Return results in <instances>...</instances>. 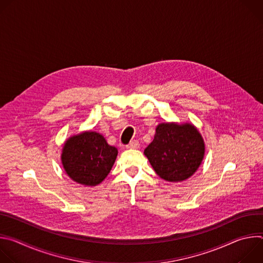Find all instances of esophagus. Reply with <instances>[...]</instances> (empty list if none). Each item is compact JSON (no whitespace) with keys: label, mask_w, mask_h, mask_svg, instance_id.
<instances>
[{"label":"esophagus","mask_w":263,"mask_h":263,"mask_svg":"<svg viewBox=\"0 0 263 263\" xmlns=\"http://www.w3.org/2000/svg\"><path fill=\"white\" fill-rule=\"evenodd\" d=\"M127 148H138L139 147V142L137 140H132L129 144L126 145Z\"/></svg>","instance_id":"1"}]
</instances>
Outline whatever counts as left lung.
I'll use <instances>...</instances> for the list:
<instances>
[{"mask_svg":"<svg viewBox=\"0 0 263 263\" xmlns=\"http://www.w3.org/2000/svg\"><path fill=\"white\" fill-rule=\"evenodd\" d=\"M143 154L161 179L182 182L200 167L205 142L198 128L191 123H161Z\"/></svg>","mask_w":263,"mask_h":263,"instance_id":"1","label":"left lung"}]
</instances>
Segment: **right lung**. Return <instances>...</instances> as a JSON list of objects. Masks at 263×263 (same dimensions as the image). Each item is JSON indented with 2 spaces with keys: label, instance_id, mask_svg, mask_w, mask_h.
Wrapping results in <instances>:
<instances>
[{
  "label": "right lung",
  "instance_id": "add662e5",
  "mask_svg": "<svg viewBox=\"0 0 263 263\" xmlns=\"http://www.w3.org/2000/svg\"><path fill=\"white\" fill-rule=\"evenodd\" d=\"M118 153V148L108 144L102 134L84 131L65 140L61 163L65 174L73 182L96 186L108 176Z\"/></svg>",
  "mask_w": 263,
  "mask_h": 263
}]
</instances>
